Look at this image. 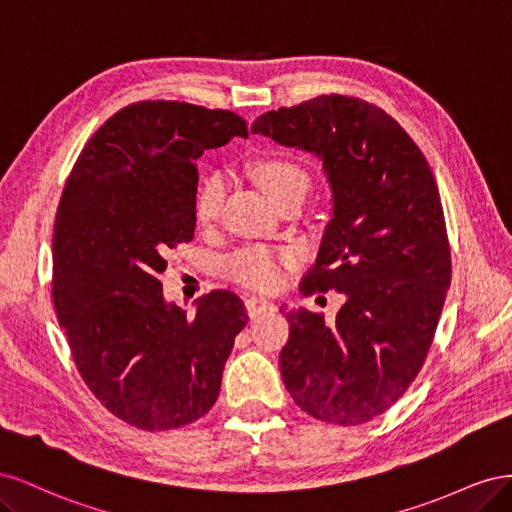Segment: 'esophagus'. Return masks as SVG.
<instances>
[{
  "instance_id": "obj_1",
  "label": "esophagus",
  "mask_w": 512,
  "mask_h": 512,
  "mask_svg": "<svg viewBox=\"0 0 512 512\" xmlns=\"http://www.w3.org/2000/svg\"><path fill=\"white\" fill-rule=\"evenodd\" d=\"M245 307H247V314H250V318H258L260 314L275 312V303L265 297H250L245 301Z\"/></svg>"
}]
</instances>
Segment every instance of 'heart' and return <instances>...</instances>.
Here are the masks:
<instances>
[{
  "mask_svg": "<svg viewBox=\"0 0 512 512\" xmlns=\"http://www.w3.org/2000/svg\"><path fill=\"white\" fill-rule=\"evenodd\" d=\"M252 175L275 203L290 194H305L309 185L307 170L286 156H262L252 162ZM226 194V181L220 173H209L200 179L194 194V220L198 226H211L220 218ZM288 256L275 254L265 247H245L226 258L224 271L241 286L254 290H273L284 282Z\"/></svg>",
  "mask_w": 512,
  "mask_h": 512,
  "instance_id": "1",
  "label": "heart"
}]
</instances>
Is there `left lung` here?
Masks as SVG:
<instances>
[{"label": "left lung", "mask_w": 512, "mask_h": 512, "mask_svg": "<svg viewBox=\"0 0 512 512\" xmlns=\"http://www.w3.org/2000/svg\"><path fill=\"white\" fill-rule=\"evenodd\" d=\"M252 132L316 153L333 192V220L301 290L344 292L346 303L333 324L305 307L284 312L286 389L318 421H374L421 371L451 286L436 179L410 134L354 96L277 108L260 115Z\"/></svg>", "instance_id": "left-lung-1"}]
</instances>
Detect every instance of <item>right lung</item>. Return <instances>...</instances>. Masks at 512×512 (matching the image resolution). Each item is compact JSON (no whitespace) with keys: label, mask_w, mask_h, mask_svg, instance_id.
I'll return each instance as SVG.
<instances>
[{"label":"right lung","mask_w":512,"mask_h":512,"mask_svg":"<svg viewBox=\"0 0 512 512\" xmlns=\"http://www.w3.org/2000/svg\"><path fill=\"white\" fill-rule=\"evenodd\" d=\"M247 136L224 108L143 100L108 117L76 158L53 228V305L76 369L100 404L145 431L205 416L247 324L230 290L192 318L162 297L166 254L194 239L196 160Z\"/></svg>","instance_id":"add662e5"}]
</instances>
